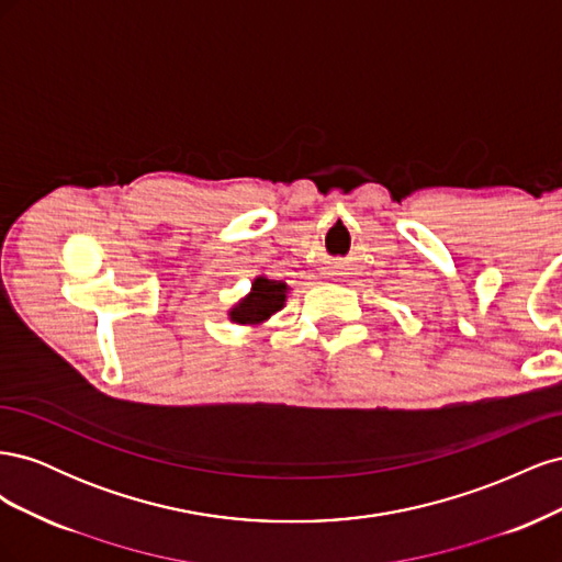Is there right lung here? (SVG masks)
Returning a JSON list of instances; mask_svg holds the SVG:
<instances>
[{
  "label": "right lung",
  "mask_w": 562,
  "mask_h": 562,
  "mask_svg": "<svg viewBox=\"0 0 562 562\" xmlns=\"http://www.w3.org/2000/svg\"><path fill=\"white\" fill-rule=\"evenodd\" d=\"M285 302V283L269 281V279H255L252 293L241 300L232 310V321L236 323H260L279 312Z\"/></svg>",
  "instance_id": "1"
}]
</instances>
